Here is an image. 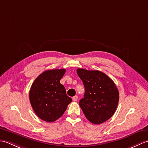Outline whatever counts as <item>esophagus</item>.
Masks as SVG:
<instances>
[{
    "label": "esophagus",
    "mask_w": 148,
    "mask_h": 148,
    "mask_svg": "<svg viewBox=\"0 0 148 148\" xmlns=\"http://www.w3.org/2000/svg\"><path fill=\"white\" fill-rule=\"evenodd\" d=\"M77 99H78V97H77V96H76V95L72 97V100H73V101H74V102L77 101Z\"/></svg>",
    "instance_id": "obj_1"
}]
</instances>
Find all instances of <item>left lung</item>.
I'll use <instances>...</instances> for the list:
<instances>
[{
	"mask_svg": "<svg viewBox=\"0 0 148 148\" xmlns=\"http://www.w3.org/2000/svg\"><path fill=\"white\" fill-rule=\"evenodd\" d=\"M85 93L79 101L85 117L93 124L106 121L114 114L119 101V92L113 81L99 71L77 69Z\"/></svg>",
	"mask_w": 148,
	"mask_h": 148,
	"instance_id": "obj_1",
	"label": "left lung"
}]
</instances>
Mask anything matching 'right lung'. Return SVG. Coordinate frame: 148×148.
Returning <instances> with one entry per match:
<instances>
[{"mask_svg":"<svg viewBox=\"0 0 148 148\" xmlns=\"http://www.w3.org/2000/svg\"><path fill=\"white\" fill-rule=\"evenodd\" d=\"M65 69H53L43 72L32 84L29 92L30 102L39 118L53 122L60 118L67 109L72 99L66 94L60 83Z\"/></svg>","mask_w":148,"mask_h":148,"instance_id":"1","label":"right lung"}]
</instances>
